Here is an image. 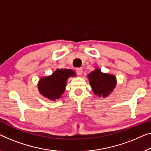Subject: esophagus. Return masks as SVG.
Returning a JSON list of instances; mask_svg holds the SVG:
<instances>
[{
    "instance_id": "obj_1",
    "label": "esophagus",
    "mask_w": 151,
    "mask_h": 151,
    "mask_svg": "<svg viewBox=\"0 0 151 151\" xmlns=\"http://www.w3.org/2000/svg\"><path fill=\"white\" fill-rule=\"evenodd\" d=\"M76 73H77L78 75H81L82 73H83V68H76Z\"/></svg>"
}]
</instances>
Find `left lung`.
I'll return each mask as SVG.
<instances>
[{
	"label": "left lung",
	"mask_w": 151,
	"mask_h": 151,
	"mask_svg": "<svg viewBox=\"0 0 151 151\" xmlns=\"http://www.w3.org/2000/svg\"><path fill=\"white\" fill-rule=\"evenodd\" d=\"M87 77L88 78L94 94L99 97H107L113 92L116 86L115 76L111 74L102 73L98 68L88 74Z\"/></svg>",
	"instance_id": "left-lung-1"
}]
</instances>
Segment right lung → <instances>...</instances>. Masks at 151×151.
<instances>
[{
    "label": "right lung",
    "mask_w": 151,
    "mask_h": 151,
    "mask_svg": "<svg viewBox=\"0 0 151 151\" xmlns=\"http://www.w3.org/2000/svg\"><path fill=\"white\" fill-rule=\"evenodd\" d=\"M76 76L71 69H57L51 75L40 78L37 88L40 94L50 101L60 99L64 93L68 79Z\"/></svg>",
    "instance_id": "1"
}]
</instances>
